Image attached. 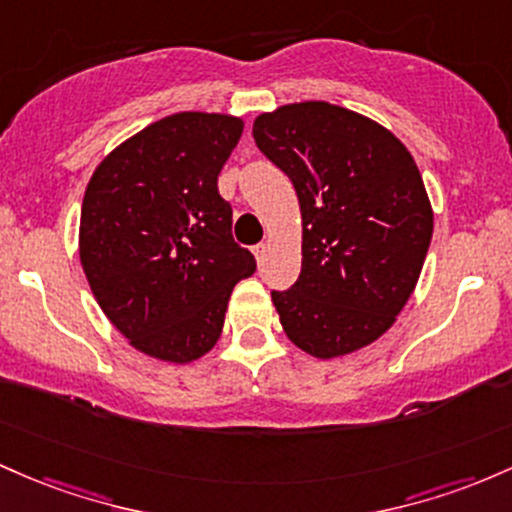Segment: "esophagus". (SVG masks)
Instances as JSON below:
<instances>
[{
    "instance_id": "34e87169",
    "label": "esophagus",
    "mask_w": 512,
    "mask_h": 512,
    "mask_svg": "<svg viewBox=\"0 0 512 512\" xmlns=\"http://www.w3.org/2000/svg\"><path fill=\"white\" fill-rule=\"evenodd\" d=\"M266 251H268L266 244H256V246H254V256H256L258 263H261L263 258H266Z\"/></svg>"
}]
</instances>
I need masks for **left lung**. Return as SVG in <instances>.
<instances>
[{"label":"left lung","mask_w":512,"mask_h":512,"mask_svg":"<svg viewBox=\"0 0 512 512\" xmlns=\"http://www.w3.org/2000/svg\"><path fill=\"white\" fill-rule=\"evenodd\" d=\"M254 140L300 200V278L273 292L285 336L319 360L370 346L416 290L433 237L411 152L377 120L326 101L261 113Z\"/></svg>","instance_id":"left-lung-1"}]
</instances>
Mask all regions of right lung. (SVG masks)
<instances>
[{
    "mask_svg": "<svg viewBox=\"0 0 512 512\" xmlns=\"http://www.w3.org/2000/svg\"><path fill=\"white\" fill-rule=\"evenodd\" d=\"M241 130L227 113H174L120 142L86 183L84 275L108 321L154 360L203 358L222 336L234 285L256 271L217 193Z\"/></svg>",
    "mask_w": 512,
    "mask_h": 512,
    "instance_id": "right-lung-1",
    "label": "right lung"
}]
</instances>
